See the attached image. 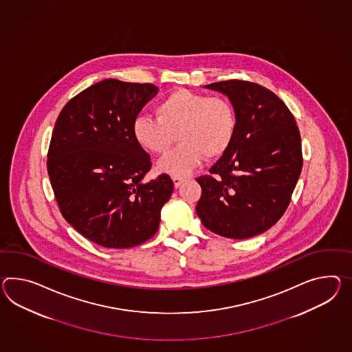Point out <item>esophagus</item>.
Here are the masks:
<instances>
[{
	"instance_id": "34e87169",
	"label": "esophagus",
	"mask_w": 352,
	"mask_h": 352,
	"mask_svg": "<svg viewBox=\"0 0 352 352\" xmlns=\"http://www.w3.org/2000/svg\"><path fill=\"white\" fill-rule=\"evenodd\" d=\"M173 183H174V187L178 188L180 184L183 183V179L182 178H177V177H173Z\"/></svg>"
}]
</instances>
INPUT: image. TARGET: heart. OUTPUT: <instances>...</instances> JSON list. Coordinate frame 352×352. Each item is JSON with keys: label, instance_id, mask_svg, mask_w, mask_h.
I'll list each match as a JSON object with an SVG mask.
<instances>
[{"label": "heart", "instance_id": "obj_1", "mask_svg": "<svg viewBox=\"0 0 352 352\" xmlns=\"http://www.w3.org/2000/svg\"><path fill=\"white\" fill-rule=\"evenodd\" d=\"M157 120L138 117L132 124L135 141L146 151L165 154L178 135L180 146L164 156L157 172L177 178L188 177L205 156L221 157L232 145L236 114L232 103L221 96L178 89L156 107Z\"/></svg>", "mask_w": 352, "mask_h": 352}]
</instances>
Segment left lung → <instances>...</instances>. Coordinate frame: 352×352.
Returning a JSON list of instances; mask_svg holds the SVG:
<instances>
[{
  "mask_svg": "<svg viewBox=\"0 0 352 352\" xmlns=\"http://www.w3.org/2000/svg\"><path fill=\"white\" fill-rule=\"evenodd\" d=\"M229 98L236 129L229 150L197 178L196 206L208 230L230 239L267 232L285 214L302 168L300 132L283 100L254 82L204 86Z\"/></svg>",
  "mask_w": 352,
  "mask_h": 352,
  "instance_id": "1",
  "label": "left lung"
}]
</instances>
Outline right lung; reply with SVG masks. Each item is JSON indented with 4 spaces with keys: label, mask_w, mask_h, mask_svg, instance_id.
<instances>
[{
    "label": "right lung",
    "mask_w": 352,
    "mask_h": 352,
    "mask_svg": "<svg viewBox=\"0 0 352 352\" xmlns=\"http://www.w3.org/2000/svg\"><path fill=\"white\" fill-rule=\"evenodd\" d=\"M157 91L153 84L107 78L72 98L54 124L47 168L60 214L105 248H131L154 236L172 196L168 174L144 183L151 160L132 135Z\"/></svg>",
    "instance_id": "add662e5"
}]
</instances>
